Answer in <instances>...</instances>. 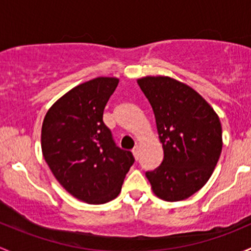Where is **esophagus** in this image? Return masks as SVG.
I'll return each mask as SVG.
<instances>
[{"label": "esophagus", "mask_w": 251, "mask_h": 251, "mask_svg": "<svg viewBox=\"0 0 251 251\" xmlns=\"http://www.w3.org/2000/svg\"><path fill=\"white\" fill-rule=\"evenodd\" d=\"M131 152H133V156H134V158H135V159H138V158H139V147H138V146H135V147H134V149H133V151H131Z\"/></svg>", "instance_id": "34e87169"}]
</instances>
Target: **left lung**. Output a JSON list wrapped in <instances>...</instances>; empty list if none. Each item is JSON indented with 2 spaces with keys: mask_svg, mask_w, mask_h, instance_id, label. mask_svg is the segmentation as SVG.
I'll use <instances>...</instances> for the list:
<instances>
[{
  "mask_svg": "<svg viewBox=\"0 0 251 251\" xmlns=\"http://www.w3.org/2000/svg\"><path fill=\"white\" fill-rule=\"evenodd\" d=\"M151 104L164 158L146 177L161 200L179 202L208 182L222 150L220 118L187 84L168 76L136 79Z\"/></svg>",
  "mask_w": 251,
  "mask_h": 251,
  "instance_id": "obj_1",
  "label": "left lung"
}]
</instances>
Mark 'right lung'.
I'll list each match as a JSON object with an SVG mask.
<instances>
[{"label": "right lung", "mask_w": 251, "mask_h": 251, "mask_svg": "<svg viewBox=\"0 0 251 251\" xmlns=\"http://www.w3.org/2000/svg\"><path fill=\"white\" fill-rule=\"evenodd\" d=\"M116 77H97L59 98L46 113L41 131L42 154L54 177L71 196L104 204L121 192L134 163L131 152L113 143L102 122Z\"/></svg>", "instance_id": "right-lung-1"}]
</instances>
